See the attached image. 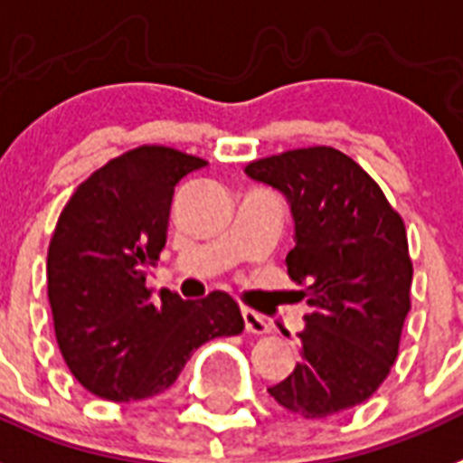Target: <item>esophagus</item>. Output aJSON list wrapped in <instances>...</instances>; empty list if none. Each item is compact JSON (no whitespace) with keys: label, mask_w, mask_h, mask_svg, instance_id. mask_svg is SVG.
<instances>
[{"label":"esophagus","mask_w":463,"mask_h":463,"mask_svg":"<svg viewBox=\"0 0 463 463\" xmlns=\"http://www.w3.org/2000/svg\"><path fill=\"white\" fill-rule=\"evenodd\" d=\"M241 315H243V322H246V328L250 331V334H255V335L272 334V326L265 322V317L260 315V312L243 307L241 309Z\"/></svg>","instance_id":"obj_1"}]
</instances>
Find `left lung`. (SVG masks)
Listing matches in <instances>:
<instances>
[{
    "label": "left lung",
    "mask_w": 463,
    "mask_h": 463,
    "mask_svg": "<svg viewBox=\"0 0 463 463\" xmlns=\"http://www.w3.org/2000/svg\"><path fill=\"white\" fill-rule=\"evenodd\" d=\"M243 172L291 208L296 248L286 265L309 307L293 372L267 391L305 419L357 407L391 372L410 312L402 217L350 156L331 146L286 151Z\"/></svg>",
    "instance_id": "obj_1"
}]
</instances>
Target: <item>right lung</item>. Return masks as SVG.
<instances>
[{"label":"right lung","instance_id":"add662e5","mask_svg":"<svg viewBox=\"0 0 463 463\" xmlns=\"http://www.w3.org/2000/svg\"><path fill=\"white\" fill-rule=\"evenodd\" d=\"M205 165L175 148H135L82 182L56 222L47 255L56 341L72 376L103 400L167 391L196 347L246 326L222 291L201 300L165 291L154 303L146 288L175 189Z\"/></svg>","mask_w":463,"mask_h":463}]
</instances>
